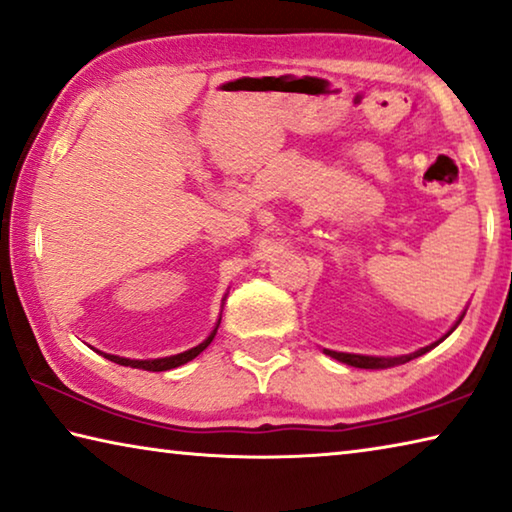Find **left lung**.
Listing matches in <instances>:
<instances>
[{
	"instance_id": "8db88e82",
	"label": "left lung",
	"mask_w": 512,
	"mask_h": 512,
	"mask_svg": "<svg viewBox=\"0 0 512 512\" xmlns=\"http://www.w3.org/2000/svg\"><path fill=\"white\" fill-rule=\"evenodd\" d=\"M465 312L467 310H462V314L458 316L456 319V323H453V326L444 332V335L437 339V342H433V344H428V346H424V348H419V351H412V353H408V355H396V358H383V355H360V353H339V351H330V348H323V353L326 355H330V358H335V360H339V362H344V364H348V367H358V369H389V367H396V364H405V362H410V360H415V358H419V355H424V353H428L431 351V348H435L437 344H442L446 337L451 335L453 330H456L458 326H460V321H462V316H465Z\"/></svg>"
}]
</instances>
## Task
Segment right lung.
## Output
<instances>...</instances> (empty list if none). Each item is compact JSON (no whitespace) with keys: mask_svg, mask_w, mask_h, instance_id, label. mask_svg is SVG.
<instances>
[{"mask_svg":"<svg viewBox=\"0 0 512 512\" xmlns=\"http://www.w3.org/2000/svg\"><path fill=\"white\" fill-rule=\"evenodd\" d=\"M225 298L227 296H223V303H225ZM221 312H223V305H221ZM218 326H221V316H218V321H216V326H214V330L209 332V335L202 339V342L198 344V346H193V348H189V351H184V353H177V355H168V358H154V360H129V358H120V355H111V353H102V351H93L95 353H100L102 358H107V360H111V362H116V364H123V367H132V369H143V371H168V369H175V367H182V364H186V362H191L193 358H198V355L205 351V348L212 344V339L216 337V330H218Z\"/></svg>","mask_w":512,"mask_h":512,"instance_id":"1","label":"right lung"}]
</instances>
